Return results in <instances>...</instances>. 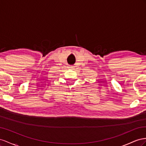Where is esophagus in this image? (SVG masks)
Masks as SVG:
<instances>
[{
    "mask_svg": "<svg viewBox=\"0 0 146 146\" xmlns=\"http://www.w3.org/2000/svg\"><path fill=\"white\" fill-rule=\"evenodd\" d=\"M68 68H73V66L72 65H70V66H68Z\"/></svg>",
    "mask_w": 146,
    "mask_h": 146,
    "instance_id": "34e87169",
    "label": "esophagus"
}]
</instances>
